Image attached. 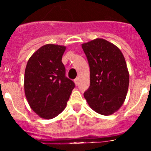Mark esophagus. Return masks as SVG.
<instances>
[{"label": "esophagus", "mask_w": 151, "mask_h": 151, "mask_svg": "<svg viewBox=\"0 0 151 151\" xmlns=\"http://www.w3.org/2000/svg\"><path fill=\"white\" fill-rule=\"evenodd\" d=\"M74 83H75L76 85H79V77H77V78L74 80Z\"/></svg>", "instance_id": "obj_1"}]
</instances>
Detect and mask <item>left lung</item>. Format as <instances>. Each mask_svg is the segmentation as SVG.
<instances>
[{
  "instance_id": "left-lung-1",
  "label": "left lung",
  "mask_w": 151,
  "mask_h": 151,
  "mask_svg": "<svg viewBox=\"0 0 151 151\" xmlns=\"http://www.w3.org/2000/svg\"><path fill=\"white\" fill-rule=\"evenodd\" d=\"M82 47L89 63L91 80L85 99L97 113L112 115L122 106L129 88L124 56L118 47L103 39L83 44Z\"/></svg>"
}]
</instances>
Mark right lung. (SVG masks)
<instances>
[{
  "label": "right lung",
  "instance_id": "add662e5",
  "mask_svg": "<svg viewBox=\"0 0 151 151\" xmlns=\"http://www.w3.org/2000/svg\"><path fill=\"white\" fill-rule=\"evenodd\" d=\"M66 47L52 44L36 50L27 63L25 94L30 108L39 117L52 119L61 113L74 88L66 77L62 56Z\"/></svg>",
  "mask_w": 151,
  "mask_h": 151
}]
</instances>
